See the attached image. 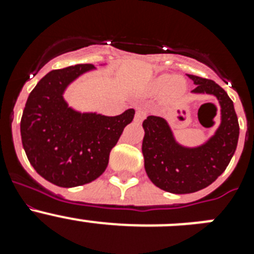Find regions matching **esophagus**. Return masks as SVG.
Here are the masks:
<instances>
[{"mask_svg":"<svg viewBox=\"0 0 254 254\" xmlns=\"http://www.w3.org/2000/svg\"><path fill=\"white\" fill-rule=\"evenodd\" d=\"M146 111L145 109H141V108H138L137 111H136V114H134V121L136 122H142L143 120H145V117H146Z\"/></svg>","mask_w":254,"mask_h":254,"instance_id":"obj_1","label":"esophagus"}]
</instances>
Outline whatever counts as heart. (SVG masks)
Returning a JSON list of instances; mask_svg holds the SVG:
<instances>
[{
	"label": "heart",
	"mask_w": 254,
	"mask_h": 254,
	"mask_svg": "<svg viewBox=\"0 0 254 254\" xmlns=\"http://www.w3.org/2000/svg\"><path fill=\"white\" fill-rule=\"evenodd\" d=\"M150 91L152 94H163L164 98L168 102L179 99L186 91V81L185 78L179 76H173L164 73L158 76L152 80L150 85Z\"/></svg>",
	"instance_id": "b5f03b06"
}]
</instances>
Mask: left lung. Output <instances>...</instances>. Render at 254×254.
Instances as JSON below:
<instances>
[{
	"label": "left lung",
	"instance_id": "left-lung-1",
	"mask_svg": "<svg viewBox=\"0 0 254 254\" xmlns=\"http://www.w3.org/2000/svg\"><path fill=\"white\" fill-rule=\"evenodd\" d=\"M196 85L192 93L216 96L221 123L214 136L197 147L182 146L164 118L149 116L143 121L142 154L150 181L170 193H193L210 186L223 174L234 155L239 123L234 104L223 87L212 80L188 75Z\"/></svg>",
	"mask_w": 254,
	"mask_h": 254
}]
</instances>
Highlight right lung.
I'll list each match as a JSON object with an SVG mask.
<instances>
[{"label":"right lung","mask_w":254,"mask_h":254,"mask_svg":"<svg viewBox=\"0 0 254 254\" xmlns=\"http://www.w3.org/2000/svg\"><path fill=\"white\" fill-rule=\"evenodd\" d=\"M94 68L84 64L51 71L29 94L22 112L26 156L39 176L58 187H77L102 176L111 150L133 120L134 109L107 117L68 107L64 99L67 86Z\"/></svg>","instance_id":"right-lung-1"}]
</instances>
